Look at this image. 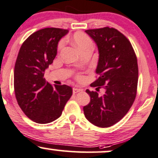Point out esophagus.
<instances>
[{
  "label": "esophagus",
  "instance_id": "34e87169",
  "mask_svg": "<svg viewBox=\"0 0 158 158\" xmlns=\"http://www.w3.org/2000/svg\"><path fill=\"white\" fill-rule=\"evenodd\" d=\"M81 91H82V89H80V88H73V94L80 92Z\"/></svg>",
  "mask_w": 158,
  "mask_h": 158
}]
</instances>
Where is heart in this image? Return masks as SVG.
<instances>
[{
    "label": "heart",
    "instance_id": "b5f03b06",
    "mask_svg": "<svg viewBox=\"0 0 158 158\" xmlns=\"http://www.w3.org/2000/svg\"><path fill=\"white\" fill-rule=\"evenodd\" d=\"M73 43L77 47L78 49L82 52L85 49L89 48H93V41L91 38L84 32H76L71 38ZM64 46L63 41H60L58 44V49L60 51Z\"/></svg>",
    "mask_w": 158,
    "mask_h": 158
}]
</instances>
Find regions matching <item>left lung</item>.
<instances>
[{
  "label": "left lung",
  "instance_id": "1",
  "mask_svg": "<svg viewBox=\"0 0 158 158\" xmlns=\"http://www.w3.org/2000/svg\"><path fill=\"white\" fill-rule=\"evenodd\" d=\"M85 32L97 43L99 60L98 79L91 87L98 91L86 92L90 103L83 107L86 118L97 127H109L118 122L127 113L136 96L138 84L137 58L129 40L113 27L89 29Z\"/></svg>",
  "mask_w": 158,
  "mask_h": 158
}]
</instances>
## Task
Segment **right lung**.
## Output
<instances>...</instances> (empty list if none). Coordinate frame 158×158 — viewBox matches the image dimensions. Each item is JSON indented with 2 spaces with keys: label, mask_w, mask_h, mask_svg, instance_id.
I'll return each mask as SVG.
<instances>
[{
  "label": "right lung",
  "mask_w": 158,
  "mask_h": 158,
  "mask_svg": "<svg viewBox=\"0 0 158 158\" xmlns=\"http://www.w3.org/2000/svg\"><path fill=\"white\" fill-rule=\"evenodd\" d=\"M67 29L46 27L33 33L21 46L14 69V91L18 104L31 120L47 124L62 114L73 94L66 85L55 86L47 82L44 71L57 55L60 38Z\"/></svg>",
  "instance_id": "obj_1"
}]
</instances>
